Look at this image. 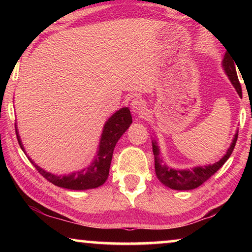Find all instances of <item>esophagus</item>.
Masks as SVG:
<instances>
[{"mask_svg": "<svg viewBox=\"0 0 252 252\" xmlns=\"http://www.w3.org/2000/svg\"><path fill=\"white\" fill-rule=\"evenodd\" d=\"M131 111L134 114H141L146 111V103L141 99H134L131 102Z\"/></svg>", "mask_w": 252, "mask_h": 252, "instance_id": "1", "label": "esophagus"}]
</instances>
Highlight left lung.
<instances>
[{
	"mask_svg": "<svg viewBox=\"0 0 252 252\" xmlns=\"http://www.w3.org/2000/svg\"><path fill=\"white\" fill-rule=\"evenodd\" d=\"M232 58L224 54V58L222 60V67L224 70V73L228 75L230 82L236 89L239 96H242L241 85L239 83L236 66ZM237 64V63H236ZM238 139V130L234 133L232 139V142L228 148L225 155L221 158V159L213 164H207V165H197V167L190 168V169H173L170 168L167 163H164L162 158L160 157V148L158 146L157 139L153 138L152 140V151L153 156H155V169L156 174L159 180L163 183L165 187L170 188L173 190H192L201 186L203 182H206L209 178H210L213 173H216L218 170L222 167L224 162L229 159L231 153L236 146Z\"/></svg>",
	"mask_w": 252,
	"mask_h": 252,
	"instance_id": "left-lung-1",
	"label": "left lung"
}]
</instances>
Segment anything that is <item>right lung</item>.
Wrapping results in <instances>:
<instances>
[{"mask_svg":"<svg viewBox=\"0 0 252 252\" xmlns=\"http://www.w3.org/2000/svg\"><path fill=\"white\" fill-rule=\"evenodd\" d=\"M131 123V112L129 108H126V106L118 110L116 113H113L104 123L103 131H102L94 159L92 160V162L88 165V167L80 170V171H75L69 174H63V176L62 174L58 176V174L45 171L44 169L39 167V165H37L30 157H28V159L32 162L37 171H39L46 180L53 183L54 186L70 190L94 189V188L103 185L106 181V179H108L114 147H116L117 142L119 141V139L121 138L122 134L129 129ZM15 131L20 147L25 153V149L23 147L22 141H21L16 123ZM25 155H27V153H25Z\"/></svg>","mask_w":252,"mask_h":252,"instance_id":"1","label":"right lung"}]
</instances>
